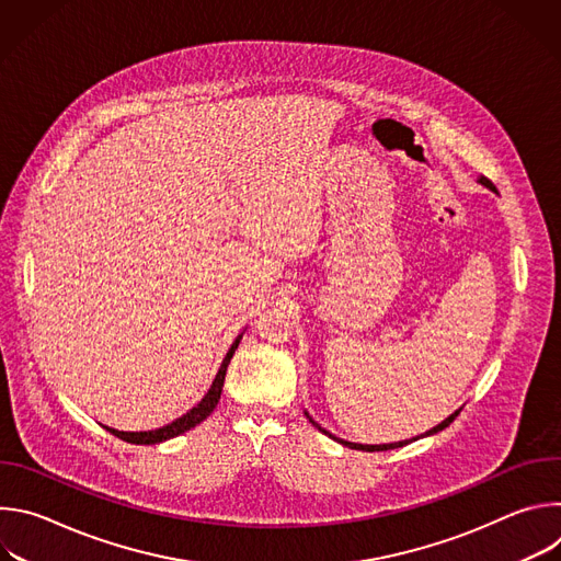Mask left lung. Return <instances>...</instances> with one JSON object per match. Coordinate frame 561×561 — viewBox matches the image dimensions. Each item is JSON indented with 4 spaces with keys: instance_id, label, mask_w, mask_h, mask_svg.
<instances>
[{
    "instance_id": "left-lung-1",
    "label": "left lung",
    "mask_w": 561,
    "mask_h": 561,
    "mask_svg": "<svg viewBox=\"0 0 561 561\" xmlns=\"http://www.w3.org/2000/svg\"><path fill=\"white\" fill-rule=\"evenodd\" d=\"M479 182H482L484 186H489L491 191H495V184H493L491 180L482 178V180H479ZM457 415H459V411H455V413H453L450 417H446L442 424H437L435 428H431L426 435H433V433H437V431H444V428H446V426H448V424H450V422H453ZM308 420H310V417H308ZM310 422H312V420H310ZM312 426H314V428H319V431H322V433H327V431H324L322 426H319L317 422H312ZM327 435H329V437H333V439H337V437H335V435H331V433H327ZM337 442H340V444H344V446H348V448H355V450H366V453H375V450H390V448H402V446H407V444H409V442H394V444H379V446H368V444H353V442H344V439H337Z\"/></svg>"
}]
</instances>
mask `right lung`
<instances>
[{
    "mask_svg": "<svg viewBox=\"0 0 561 561\" xmlns=\"http://www.w3.org/2000/svg\"><path fill=\"white\" fill-rule=\"evenodd\" d=\"M239 340H242V335H239V337L232 342L230 351L226 353V357H224V362H221V368H219V373H217L213 386L208 388V392L204 394L202 402H199L195 409H191L186 415H182L180 420H175V422L169 424V426H162V428H157V431H148V433H124V431H115V428H108V426H106V431L113 433L115 437L128 442V444H159V442H167V439H171V437H178V435H182V433L195 428L199 422H204V420L213 413V409H215L217 402H219L224 377H226V368H228V364H230V359H232V355H234V348L239 346Z\"/></svg>",
    "mask_w": 561,
    "mask_h": 561,
    "instance_id": "right-lung-1",
    "label": "right lung"
}]
</instances>
